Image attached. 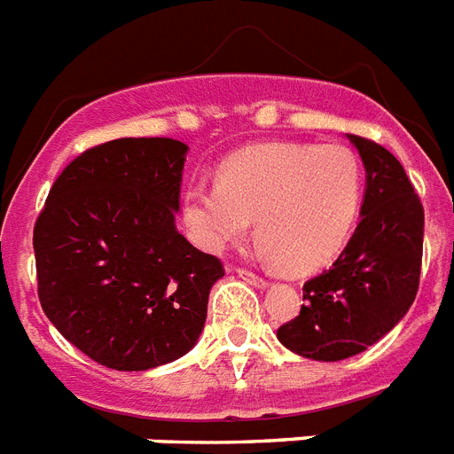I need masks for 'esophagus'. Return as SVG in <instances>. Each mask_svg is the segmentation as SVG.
I'll return each mask as SVG.
<instances>
[{
	"instance_id": "esophagus-1",
	"label": "esophagus",
	"mask_w": 454,
	"mask_h": 454,
	"mask_svg": "<svg viewBox=\"0 0 454 454\" xmlns=\"http://www.w3.org/2000/svg\"><path fill=\"white\" fill-rule=\"evenodd\" d=\"M236 273H239V278H243V280H246V283H250V286L262 287V290L267 287V280L262 278V276H257V273L248 271V269H236Z\"/></svg>"
}]
</instances>
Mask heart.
<instances>
[{
  "mask_svg": "<svg viewBox=\"0 0 454 454\" xmlns=\"http://www.w3.org/2000/svg\"><path fill=\"white\" fill-rule=\"evenodd\" d=\"M364 197V167L348 145L260 144L220 167L218 183L183 194L200 248L223 253L257 218L262 253L292 273L317 271L346 248Z\"/></svg>",
  "mask_w": 454,
  "mask_h": 454,
  "instance_id": "b5f03b06",
  "label": "heart"
}]
</instances>
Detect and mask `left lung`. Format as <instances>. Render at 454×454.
I'll return each mask as SVG.
<instances>
[{"label": "left lung", "mask_w": 454, "mask_h": 454, "mask_svg": "<svg viewBox=\"0 0 454 454\" xmlns=\"http://www.w3.org/2000/svg\"><path fill=\"white\" fill-rule=\"evenodd\" d=\"M366 168L359 224L332 269L303 286L299 316L278 329L287 350L317 362L364 353L402 320L420 286L425 211L402 162L348 134Z\"/></svg>", "instance_id": "obj_1"}]
</instances>
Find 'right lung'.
I'll list each match as a JSON object with an SVG mask.
<instances>
[{
    "label": "right lung",
    "instance_id": "obj_1",
    "mask_svg": "<svg viewBox=\"0 0 454 454\" xmlns=\"http://www.w3.org/2000/svg\"><path fill=\"white\" fill-rule=\"evenodd\" d=\"M187 145L115 138L58 176L34 224L39 301L69 343L115 371L192 350L224 269L176 230Z\"/></svg>",
    "mask_w": 454,
    "mask_h": 454
}]
</instances>
